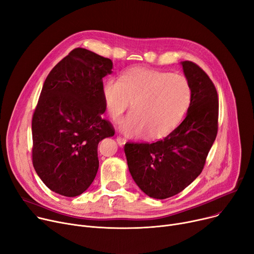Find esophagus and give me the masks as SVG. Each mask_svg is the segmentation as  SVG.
<instances>
[{"mask_svg":"<svg viewBox=\"0 0 254 254\" xmlns=\"http://www.w3.org/2000/svg\"><path fill=\"white\" fill-rule=\"evenodd\" d=\"M117 142H118L119 144H120L121 146H123V145L126 143V139H125L124 137L119 135V136H117Z\"/></svg>","mask_w":254,"mask_h":254,"instance_id":"34e87169","label":"esophagus"}]
</instances>
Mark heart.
<instances>
[{
  "label": "heart",
  "instance_id": "heart-1",
  "mask_svg": "<svg viewBox=\"0 0 254 254\" xmlns=\"http://www.w3.org/2000/svg\"><path fill=\"white\" fill-rule=\"evenodd\" d=\"M102 96L114 121H119L130 107L132 112L121 123L131 136L159 138L170 133L186 115L191 100L189 80L180 73L133 67L119 80L110 79L102 86Z\"/></svg>",
  "mask_w": 254,
  "mask_h": 254
}]
</instances>
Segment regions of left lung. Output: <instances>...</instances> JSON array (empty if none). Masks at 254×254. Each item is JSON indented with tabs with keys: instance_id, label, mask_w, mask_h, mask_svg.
<instances>
[{
	"instance_id": "1",
	"label": "left lung",
	"mask_w": 254,
	"mask_h": 254,
	"mask_svg": "<svg viewBox=\"0 0 254 254\" xmlns=\"http://www.w3.org/2000/svg\"><path fill=\"white\" fill-rule=\"evenodd\" d=\"M191 87L185 120L156 142H127L125 155L134 182L147 196L177 195L202 172L218 130V95L208 74L195 63H182Z\"/></svg>"
}]
</instances>
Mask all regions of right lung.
<instances>
[{
  "label": "right lung",
  "mask_w": 254,
  "mask_h": 254,
  "mask_svg": "<svg viewBox=\"0 0 254 254\" xmlns=\"http://www.w3.org/2000/svg\"><path fill=\"white\" fill-rule=\"evenodd\" d=\"M113 62L84 48L71 50L49 72L33 115L34 168L51 190L65 197L84 192L96 176L100 140L113 136L102 78Z\"/></svg>",
  "instance_id": "right-lung-1"
}]
</instances>
